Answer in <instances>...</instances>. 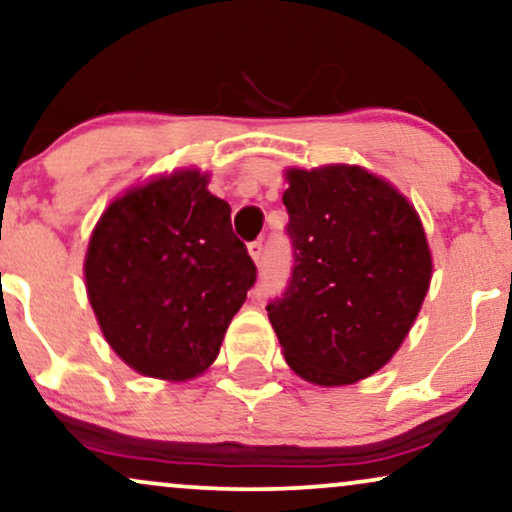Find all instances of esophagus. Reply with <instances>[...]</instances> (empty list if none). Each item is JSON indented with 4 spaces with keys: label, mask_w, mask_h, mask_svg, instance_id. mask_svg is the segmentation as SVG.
Here are the masks:
<instances>
[{
    "label": "esophagus",
    "mask_w": 512,
    "mask_h": 512,
    "mask_svg": "<svg viewBox=\"0 0 512 512\" xmlns=\"http://www.w3.org/2000/svg\"><path fill=\"white\" fill-rule=\"evenodd\" d=\"M248 252H250L252 260L260 264V262H262V255H264V245H262V241H252V243L248 245Z\"/></svg>",
    "instance_id": "34e87169"
}]
</instances>
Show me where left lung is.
Here are the masks:
<instances>
[{
  "label": "left lung",
  "mask_w": 512,
  "mask_h": 512,
  "mask_svg": "<svg viewBox=\"0 0 512 512\" xmlns=\"http://www.w3.org/2000/svg\"><path fill=\"white\" fill-rule=\"evenodd\" d=\"M286 177L293 271L267 304L269 321L304 380L357 383L392 359L428 293L423 224L409 200L361 167Z\"/></svg>",
  "instance_id": "obj_1"
}]
</instances>
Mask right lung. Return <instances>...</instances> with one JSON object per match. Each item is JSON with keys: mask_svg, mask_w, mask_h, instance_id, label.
Returning <instances> with one entry per match:
<instances>
[{"mask_svg": "<svg viewBox=\"0 0 512 512\" xmlns=\"http://www.w3.org/2000/svg\"><path fill=\"white\" fill-rule=\"evenodd\" d=\"M108 345L134 371L186 380L217 359L257 267L231 208L196 170L153 179L103 212L84 260Z\"/></svg>", "mask_w": 512, "mask_h": 512, "instance_id": "obj_1", "label": "right lung"}]
</instances>
